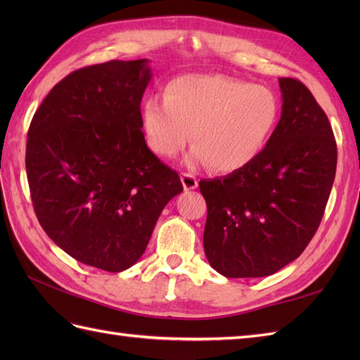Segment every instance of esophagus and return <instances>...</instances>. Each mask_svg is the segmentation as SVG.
<instances>
[{
  "label": "esophagus",
  "instance_id": "esophagus-1",
  "mask_svg": "<svg viewBox=\"0 0 360 360\" xmlns=\"http://www.w3.org/2000/svg\"><path fill=\"white\" fill-rule=\"evenodd\" d=\"M181 181H182V186H184L186 190H193L198 187V178L192 173H182Z\"/></svg>",
  "mask_w": 360,
  "mask_h": 360
}]
</instances>
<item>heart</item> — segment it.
Returning <instances> with one entry per match:
<instances>
[{
  "label": "heart",
  "mask_w": 360,
  "mask_h": 360,
  "mask_svg": "<svg viewBox=\"0 0 360 360\" xmlns=\"http://www.w3.org/2000/svg\"><path fill=\"white\" fill-rule=\"evenodd\" d=\"M280 119L271 88L221 74H186L150 97L142 129L153 153L173 158L192 139L190 164L219 173L238 172L262 155Z\"/></svg>",
  "instance_id": "b5f03b06"
}]
</instances>
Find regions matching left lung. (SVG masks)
<instances>
[{"label":"left lung","instance_id":"1","mask_svg":"<svg viewBox=\"0 0 360 360\" xmlns=\"http://www.w3.org/2000/svg\"><path fill=\"white\" fill-rule=\"evenodd\" d=\"M278 82L281 117L262 155L238 172L200 181L205 257L229 278L266 277L300 257L331 193L338 145L330 120L300 80Z\"/></svg>","mask_w":360,"mask_h":360}]
</instances>
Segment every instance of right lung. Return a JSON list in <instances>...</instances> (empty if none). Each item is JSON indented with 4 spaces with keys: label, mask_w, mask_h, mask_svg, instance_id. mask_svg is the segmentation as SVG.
Returning <instances> with one entry per match:
<instances>
[{
    "label": "right lung",
    "mask_w": 360,
    "mask_h": 360,
    "mask_svg": "<svg viewBox=\"0 0 360 360\" xmlns=\"http://www.w3.org/2000/svg\"><path fill=\"white\" fill-rule=\"evenodd\" d=\"M150 79L147 58L82 68L51 89L27 131V182L44 232L108 272L142 257L160 212L182 192L142 133Z\"/></svg>",
    "instance_id": "1"
}]
</instances>
